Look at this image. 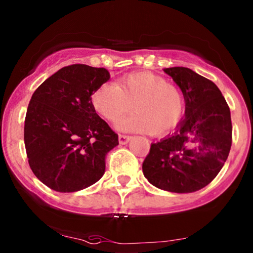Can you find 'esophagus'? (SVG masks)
<instances>
[{"mask_svg": "<svg viewBox=\"0 0 253 253\" xmlns=\"http://www.w3.org/2000/svg\"><path fill=\"white\" fill-rule=\"evenodd\" d=\"M131 135H127V134H119V143L120 144H127L131 139Z\"/></svg>", "mask_w": 253, "mask_h": 253, "instance_id": "34e87169", "label": "esophagus"}]
</instances>
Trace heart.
Here are the masks:
<instances>
[{
    "label": "heart",
    "instance_id": "heart-1",
    "mask_svg": "<svg viewBox=\"0 0 253 253\" xmlns=\"http://www.w3.org/2000/svg\"><path fill=\"white\" fill-rule=\"evenodd\" d=\"M94 110L126 132H153L164 135L179 125L184 115V98L174 84L151 73H134L120 79L118 84L105 82L92 95Z\"/></svg>",
    "mask_w": 253,
    "mask_h": 253
}]
</instances>
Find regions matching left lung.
<instances>
[{"instance_id": "1", "label": "left lung", "mask_w": 253, "mask_h": 253, "mask_svg": "<svg viewBox=\"0 0 253 253\" xmlns=\"http://www.w3.org/2000/svg\"><path fill=\"white\" fill-rule=\"evenodd\" d=\"M182 89L185 118L173 134L153 143L145 178L162 190L193 193L216 178L232 147L230 109L211 80L183 66L165 69Z\"/></svg>"}]
</instances>
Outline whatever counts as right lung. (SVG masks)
Here are the masks:
<instances>
[{"label": "right lung", "instance_id": "1", "mask_svg": "<svg viewBox=\"0 0 253 253\" xmlns=\"http://www.w3.org/2000/svg\"><path fill=\"white\" fill-rule=\"evenodd\" d=\"M110 79L104 68L64 66L34 92L26 110L24 143L34 174L60 193L94 184L119 135L95 113L92 94Z\"/></svg>", "mask_w": 253, "mask_h": 253}]
</instances>
